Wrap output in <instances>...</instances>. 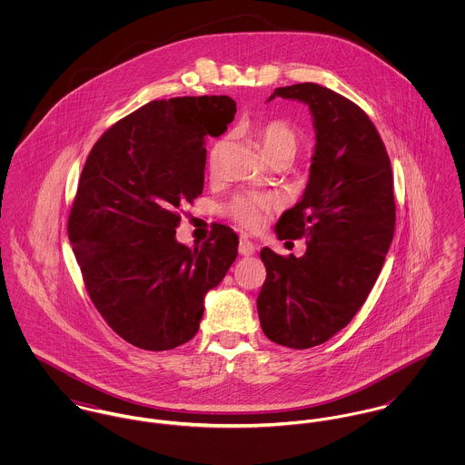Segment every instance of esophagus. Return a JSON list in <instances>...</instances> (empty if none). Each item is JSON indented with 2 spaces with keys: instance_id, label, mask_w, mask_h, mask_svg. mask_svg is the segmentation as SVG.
Instances as JSON below:
<instances>
[{
  "instance_id": "1",
  "label": "esophagus",
  "mask_w": 465,
  "mask_h": 465,
  "mask_svg": "<svg viewBox=\"0 0 465 465\" xmlns=\"http://www.w3.org/2000/svg\"><path fill=\"white\" fill-rule=\"evenodd\" d=\"M238 252H240L242 256H252V254L256 252V245H254L251 240H247V238H240Z\"/></svg>"
}]
</instances>
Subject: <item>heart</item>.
<instances>
[{"label":"heart","mask_w":465,"mask_h":465,"mask_svg":"<svg viewBox=\"0 0 465 465\" xmlns=\"http://www.w3.org/2000/svg\"><path fill=\"white\" fill-rule=\"evenodd\" d=\"M258 139L265 150L268 159L279 153H290L292 157L299 146V135L284 122L273 120L265 124L258 131ZM223 153V143H216L209 152V168L214 172L218 168L220 157ZM275 207V200L263 195H238L227 205L229 216L247 231H258L265 223L266 214Z\"/></svg>","instance_id":"obj_1"}]
</instances>
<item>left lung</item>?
<instances>
[{
  "mask_svg": "<svg viewBox=\"0 0 465 465\" xmlns=\"http://www.w3.org/2000/svg\"><path fill=\"white\" fill-rule=\"evenodd\" d=\"M310 107L315 153L302 199L275 223L279 240H306L301 258L265 247L258 297L262 330L290 349L324 343L371 293L396 229L392 166L369 116L319 84L277 87L272 96Z\"/></svg>",
  "mask_w": 465,
  "mask_h": 465,
  "instance_id": "left-lung-1",
  "label": "left lung"
}]
</instances>
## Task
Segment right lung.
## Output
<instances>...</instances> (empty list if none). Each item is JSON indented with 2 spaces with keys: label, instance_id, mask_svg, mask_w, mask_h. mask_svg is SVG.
Returning <instances> with one entry per match:
<instances>
[{
  "label": "right lung",
  "instance_id": "right-lung-1",
  "mask_svg": "<svg viewBox=\"0 0 465 465\" xmlns=\"http://www.w3.org/2000/svg\"><path fill=\"white\" fill-rule=\"evenodd\" d=\"M234 113L229 96L150 102L107 129L84 164L67 236L93 304L139 349L190 341L205 293L238 256L227 225L195 249L175 238L177 209L203 190L205 139L225 133Z\"/></svg>",
  "mask_w": 465,
  "mask_h": 465
}]
</instances>
